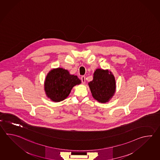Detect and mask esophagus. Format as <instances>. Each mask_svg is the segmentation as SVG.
Returning a JSON list of instances; mask_svg holds the SVG:
<instances>
[{
  "instance_id": "34e87169",
  "label": "esophagus",
  "mask_w": 160,
  "mask_h": 160,
  "mask_svg": "<svg viewBox=\"0 0 160 160\" xmlns=\"http://www.w3.org/2000/svg\"><path fill=\"white\" fill-rule=\"evenodd\" d=\"M81 80H82V82L84 84L85 82V76H82V78H81Z\"/></svg>"
}]
</instances>
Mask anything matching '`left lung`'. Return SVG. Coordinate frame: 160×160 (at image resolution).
Returning <instances> with one entry per match:
<instances>
[{"instance_id":"1","label":"left lung","mask_w":160,"mask_h":160,"mask_svg":"<svg viewBox=\"0 0 160 160\" xmlns=\"http://www.w3.org/2000/svg\"><path fill=\"white\" fill-rule=\"evenodd\" d=\"M88 84L93 98L101 103L108 102L115 92V78L108 70L96 69L93 80Z\"/></svg>"}]
</instances>
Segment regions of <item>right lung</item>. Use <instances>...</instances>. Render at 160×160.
I'll return each instance as SVG.
<instances>
[{
  "instance_id": "1",
  "label": "right lung",
  "mask_w": 160,
  "mask_h": 160,
  "mask_svg": "<svg viewBox=\"0 0 160 160\" xmlns=\"http://www.w3.org/2000/svg\"><path fill=\"white\" fill-rule=\"evenodd\" d=\"M81 83L77 76L69 74L64 69H53L48 73L44 89L47 96L52 101H62L68 96L72 88Z\"/></svg>"
}]
</instances>
